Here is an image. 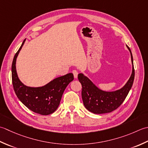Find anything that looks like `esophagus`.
<instances>
[{
	"label": "esophagus",
	"instance_id": "esophagus-1",
	"mask_svg": "<svg viewBox=\"0 0 148 148\" xmlns=\"http://www.w3.org/2000/svg\"><path fill=\"white\" fill-rule=\"evenodd\" d=\"M72 73H73V76H74L75 78H77L78 77V72L77 70H73Z\"/></svg>",
	"mask_w": 148,
	"mask_h": 148
}]
</instances>
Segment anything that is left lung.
<instances>
[{"instance_id": "1", "label": "left lung", "mask_w": 148, "mask_h": 148, "mask_svg": "<svg viewBox=\"0 0 148 148\" xmlns=\"http://www.w3.org/2000/svg\"><path fill=\"white\" fill-rule=\"evenodd\" d=\"M127 48L131 54L132 73L128 82L121 89L112 92L102 91L84 74L79 73L78 75V80L82 87L83 103L85 107L90 112L94 114H105L112 112L123 103L127 96L133 85L135 77L133 57L130 48L128 46Z\"/></svg>"}]
</instances>
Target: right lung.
Wrapping results in <instances>:
<instances>
[{
  "instance_id": "obj_1",
  "label": "right lung",
  "mask_w": 148,
  "mask_h": 148,
  "mask_svg": "<svg viewBox=\"0 0 148 148\" xmlns=\"http://www.w3.org/2000/svg\"><path fill=\"white\" fill-rule=\"evenodd\" d=\"M25 41V39L14 55L12 63V82L14 92L20 101L32 112L49 115L58 108L66 87L74 79L73 75L70 73L57 77L42 87H31L24 85L18 77L16 61Z\"/></svg>"
}]
</instances>
